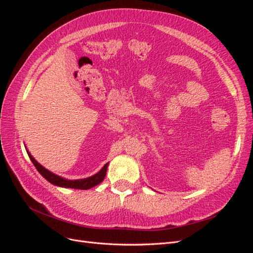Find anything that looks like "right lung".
<instances>
[{"label": "right lung", "instance_id": "1", "mask_svg": "<svg viewBox=\"0 0 253 253\" xmlns=\"http://www.w3.org/2000/svg\"><path fill=\"white\" fill-rule=\"evenodd\" d=\"M26 152L30 160H32V163L35 165L38 172H39L47 181L52 183V185L62 187V188H72V189H80V190H87V189L93 188L99 185V183L104 179L106 170H108V166H109V163L105 164L100 171L93 176H89V177L72 180V179H66L64 177H61V176L50 172L47 169H45L42 165L38 163L37 160L32 156V154H30L27 149H26Z\"/></svg>", "mask_w": 253, "mask_h": 253}]
</instances>
